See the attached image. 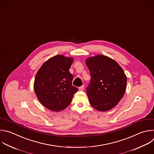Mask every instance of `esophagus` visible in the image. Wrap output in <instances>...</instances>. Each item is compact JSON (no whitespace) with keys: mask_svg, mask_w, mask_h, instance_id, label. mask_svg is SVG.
Listing matches in <instances>:
<instances>
[{"mask_svg":"<svg viewBox=\"0 0 154 154\" xmlns=\"http://www.w3.org/2000/svg\"><path fill=\"white\" fill-rule=\"evenodd\" d=\"M79 91H83L84 90V85H82L79 88Z\"/></svg>","mask_w":154,"mask_h":154,"instance_id":"esophagus-1","label":"esophagus"}]
</instances>
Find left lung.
I'll return each instance as SVG.
<instances>
[{"label": "left lung", "instance_id": "obj_1", "mask_svg": "<svg viewBox=\"0 0 154 154\" xmlns=\"http://www.w3.org/2000/svg\"><path fill=\"white\" fill-rule=\"evenodd\" d=\"M86 64L91 77L86 88L91 105L98 111L111 109L126 91L127 77L124 71L114 60L103 55L88 58Z\"/></svg>", "mask_w": 154, "mask_h": 154}]
</instances>
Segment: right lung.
I'll return each mask as SVG.
<instances>
[{"instance_id":"obj_1","label":"right lung","mask_w":154,"mask_h":154,"mask_svg":"<svg viewBox=\"0 0 154 154\" xmlns=\"http://www.w3.org/2000/svg\"><path fill=\"white\" fill-rule=\"evenodd\" d=\"M73 58L57 55L46 61L37 71L34 89L40 103L47 109L59 112L67 108L78 88L72 85L69 68Z\"/></svg>"}]
</instances>
